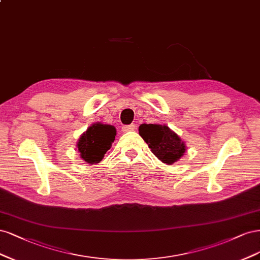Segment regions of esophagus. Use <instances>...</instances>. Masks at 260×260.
Returning <instances> with one entry per match:
<instances>
[{"label":"esophagus","mask_w":260,"mask_h":260,"mask_svg":"<svg viewBox=\"0 0 260 260\" xmlns=\"http://www.w3.org/2000/svg\"><path fill=\"white\" fill-rule=\"evenodd\" d=\"M136 128V126H135V124H131V125H124V126H122V131L124 132V133H126V132H131V131H134Z\"/></svg>","instance_id":"esophagus-1"}]
</instances>
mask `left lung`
I'll use <instances>...</instances> for the list:
<instances>
[{"instance_id": "obj_1", "label": "left lung", "mask_w": 260, "mask_h": 260, "mask_svg": "<svg viewBox=\"0 0 260 260\" xmlns=\"http://www.w3.org/2000/svg\"><path fill=\"white\" fill-rule=\"evenodd\" d=\"M139 135L142 137L152 153L165 164L178 161L186 151L185 142L169 126L161 124H141Z\"/></svg>"}]
</instances>
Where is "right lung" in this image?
Returning a JSON list of instances; mask_svg holds the SVG:
<instances>
[{"label": "right lung", "mask_w": 260, "mask_h": 260, "mask_svg": "<svg viewBox=\"0 0 260 260\" xmlns=\"http://www.w3.org/2000/svg\"><path fill=\"white\" fill-rule=\"evenodd\" d=\"M116 135L112 125L95 123L82 134L78 141V150L83 161L96 164L103 160L106 152L111 148Z\"/></svg>", "instance_id": "add662e5"}]
</instances>
